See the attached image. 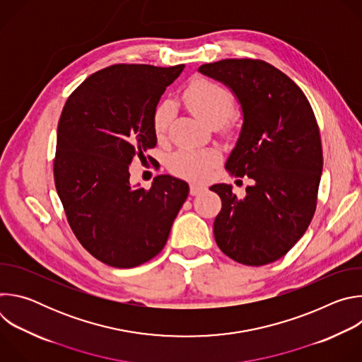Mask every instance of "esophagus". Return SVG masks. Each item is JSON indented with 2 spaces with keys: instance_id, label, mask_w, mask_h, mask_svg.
I'll use <instances>...</instances> for the list:
<instances>
[{
  "instance_id": "obj_1",
  "label": "esophagus",
  "mask_w": 362,
  "mask_h": 362,
  "mask_svg": "<svg viewBox=\"0 0 362 362\" xmlns=\"http://www.w3.org/2000/svg\"><path fill=\"white\" fill-rule=\"evenodd\" d=\"M206 187L203 185H197V183H192L190 185V194L192 196H196V194H200L202 192H204Z\"/></svg>"
}]
</instances>
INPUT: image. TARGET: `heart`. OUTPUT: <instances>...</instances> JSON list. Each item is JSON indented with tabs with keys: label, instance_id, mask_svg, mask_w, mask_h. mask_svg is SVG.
<instances>
[{
	"label": "heart",
	"instance_id": "heart-1",
	"mask_svg": "<svg viewBox=\"0 0 362 362\" xmlns=\"http://www.w3.org/2000/svg\"><path fill=\"white\" fill-rule=\"evenodd\" d=\"M186 107L206 124H223L235 112V95L225 86L204 77L189 83L183 91ZM173 110L169 101H160L153 112L151 124L158 139H163L170 127ZM219 162V154L209 148H180L169 158V169L187 180H204Z\"/></svg>",
	"mask_w": 362,
	"mask_h": 362
}]
</instances>
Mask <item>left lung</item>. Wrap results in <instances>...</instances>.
<instances>
[{"label":"left lung","mask_w":362,"mask_h":362,"mask_svg":"<svg viewBox=\"0 0 362 362\" xmlns=\"http://www.w3.org/2000/svg\"><path fill=\"white\" fill-rule=\"evenodd\" d=\"M199 71L228 86L240 103L243 124L225 168L252 180L245 197L226 183L211 187L222 199L216 243L243 265L275 262L315 214L324 165L315 115L303 91L267 62L228 59Z\"/></svg>","instance_id":"8db88e82"}]
</instances>
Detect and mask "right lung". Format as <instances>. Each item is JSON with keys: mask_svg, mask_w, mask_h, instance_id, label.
Returning <instances> with one entry per match:
<instances>
[{"mask_svg": "<svg viewBox=\"0 0 362 362\" xmlns=\"http://www.w3.org/2000/svg\"><path fill=\"white\" fill-rule=\"evenodd\" d=\"M185 69L115 64L67 98L57 129L54 182L71 230L95 259L134 268L166 245L189 185L169 175L133 187L129 166L153 148L151 117Z\"/></svg>", "mask_w": 362, "mask_h": 362, "instance_id": "right-lung-1", "label": "right lung"}]
</instances>
